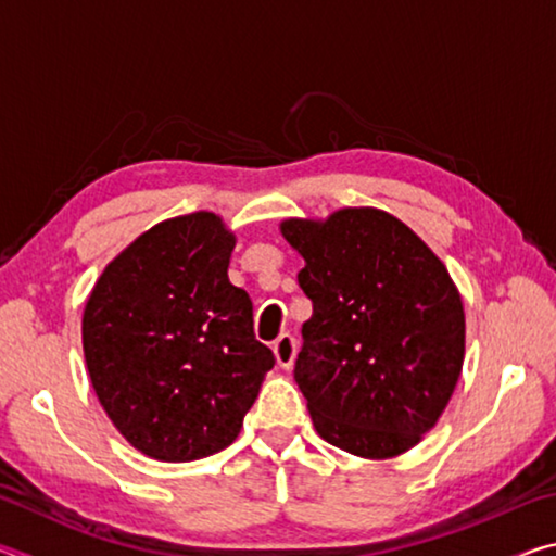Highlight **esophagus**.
<instances>
[{
  "mask_svg": "<svg viewBox=\"0 0 556 556\" xmlns=\"http://www.w3.org/2000/svg\"><path fill=\"white\" fill-rule=\"evenodd\" d=\"M275 355H277V363L281 368H291L294 365V357H296V338L291 333H281L277 341H275Z\"/></svg>",
  "mask_w": 556,
  "mask_h": 556,
  "instance_id": "obj_1",
  "label": "esophagus"
}]
</instances>
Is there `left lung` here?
I'll return each mask as SVG.
<instances>
[{
    "label": "left lung",
    "mask_w": 556,
    "mask_h": 556,
    "mask_svg": "<svg viewBox=\"0 0 556 556\" xmlns=\"http://www.w3.org/2000/svg\"><path fill=\"white\" fill-rule=\"evenodd\" d=\"M306 260L294 380L328 444L388 458L419 444L464 365V304L446 267L407 225L375 208L285 220Z\"/></svg>",
    "instance_id": "1"
}]
</instances>
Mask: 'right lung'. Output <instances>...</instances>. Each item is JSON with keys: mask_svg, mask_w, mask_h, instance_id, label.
I'll use <instances>...</instances> for the list:
<instances>
[{"mask_svg": "<svg viewBox=\"0 0 556 556\" xmlns=\"http://www.w3.org/2000/svg\"><path fill=\"white\" fill-rule=\"evenodd\" d=\"M232 248L213 213L164 220L110 262L86 304L92 388L152 458L181 464L230 446L275 368L248 291L228 279Z\"/></svg>", "mask_w": 556, "mask_h": 556, "instance_id": "add662e5", "label": "right lung"}]
</instances>
